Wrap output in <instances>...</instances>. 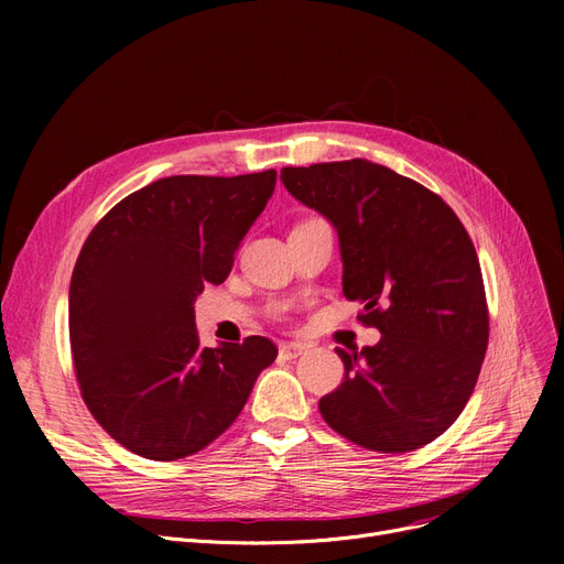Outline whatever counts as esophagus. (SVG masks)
Wrapping results in <instances>:
<instances>
[{
	"instance_id": "34e87169",
	"label": "esophagus",
	"mask_w": 564,
	"mask_h": 564,
	"mask_svg": "<svg viewBox=\"0 0 564 564\" xmlns=\"http://www.w3.org/2000/svg\"><path fill=\"white\" fill-rule=\"evenodd\" d=\"M304 351H306V345H302V343H283L279 347V354L283 359H297Z\"/></svg>"
}]
</instances>
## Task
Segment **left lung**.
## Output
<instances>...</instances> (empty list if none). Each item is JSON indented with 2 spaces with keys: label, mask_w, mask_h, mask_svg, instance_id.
Masks as SVG:
<instances>
[{
  "label": "left lung",
  "mask_w": 564,
  "mask_h": 564,
  "mask_svg": "<svg viewBox=\"0 0 564 564\" xmlns=\"http://www.w3.org/2000/svg\"><path fill=\"white\" fill-rule=\"evenodd\" d=\"M285 189L327 217L340 245L343 294L381 338L336 349L345 379L322 419L357 446L409 453L446 432L482 368L489 313L476 247L451 205L368 160L281 169Z\"/></svg>",
  "instance_id": "obj_1"
}]
</instances>
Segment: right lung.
<instances>
[{"instance_id": "add662e5", "label": "right lung", "mask_w": 564, "mask_h": 564, "mask_svg": "<svg viewBox=\"0 0 564 564\" xmlns=\"http://www.w3.org/2000/svg\"><path fill=\"white\" fill-rule=\"evenodd\" d=\"M276 171L171 175L126 196L86 237L68 294L82 398L128 451L155 462L203 451L276 359L270 338L203 347L194 302L224 283L272 198Z\"/></svg>"}]
</instances>
